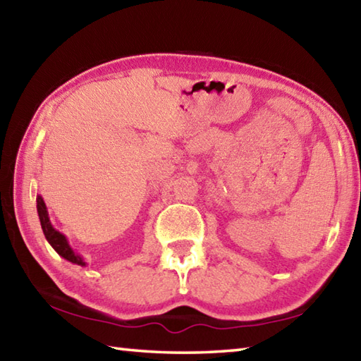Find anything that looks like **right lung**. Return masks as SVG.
Instances as JSON below:
<instances>
[{
  "label": "right lung",
  "instance_id": "right-lung-1",
  "mask_svg": "<svg viewBox=\"0 0 361 361\" xmlns=\"http://www.w3.org/2000/svg\"><path fill=\"white\" fill-rule=\"evenodd\" d=\"M37 212H38V219H40L42 229H43L46 240H48L51 247L59 252V256H62L63 259L70 260L71 264L85 267L87 265L85 259H83L80 255H78V252H74V250L70 247V243H68L66 237L52 226L48 209H46V204H44V200L42 198V195H37Z\"/></svg>",
  "mask_w": 361,
  "mask_h": 361
}]
</instances>
